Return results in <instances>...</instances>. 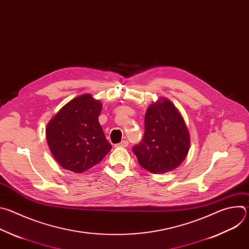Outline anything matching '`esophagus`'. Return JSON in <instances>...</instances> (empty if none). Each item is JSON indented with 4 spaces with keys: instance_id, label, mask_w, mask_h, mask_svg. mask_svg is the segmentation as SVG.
<instances>
[{
    "instance_id": "obj_1",
    "label": "esophagus",
    "mask_w": 249,
    "mask_h": 249,
    "mask_svg": "<svg viewBox=\"0 0 249 249\" xmlns=\"http://www.w3.org/2000/svg\"><path fill=\"white\" fill-rule=\"evenodd\" d=\"M128 145H129V142L127 141V140H124V141H122L121 143H119V144H117L116 145V147H121V148H126V147H128Z\"/></svg>"
}]
</instances>
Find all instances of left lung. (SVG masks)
<instances>
[{
	"label": "left lung",
	"instance_id": "8db88e82",
	"mask_svg": "<svg viewBox=\"0 0 249 249\" xmlns=\"http://www.w3.org/2000/svg\"><path fill=\"white\" fill-rule=\"evenodd\" d=\"M190 148V135L184 120L166 98L153 102L145 115V133L133 153L139 164L150 172L160 174L178 167Z\"/></svg>",
	"mask_w": 249,
	"mask_h": 249
}]
</instances>
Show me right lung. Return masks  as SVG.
Segmentation results:
<instances>
[{"instance_id":"1","label":"right lung","mask_w":249,"mask_h":249,"mask_svg":"<svg viewBox=\"0 0 249 249\" xmlns=\"http://www.w3.org/2000/svg\"><path fill=\"white\" fill-rule=\"evenodd\" d=\"M101 108L100 101L86 93L65 104L48 122L47 144L63 168L85 172L112 149L98 122Z\"/></svg>"}]
</instances>
